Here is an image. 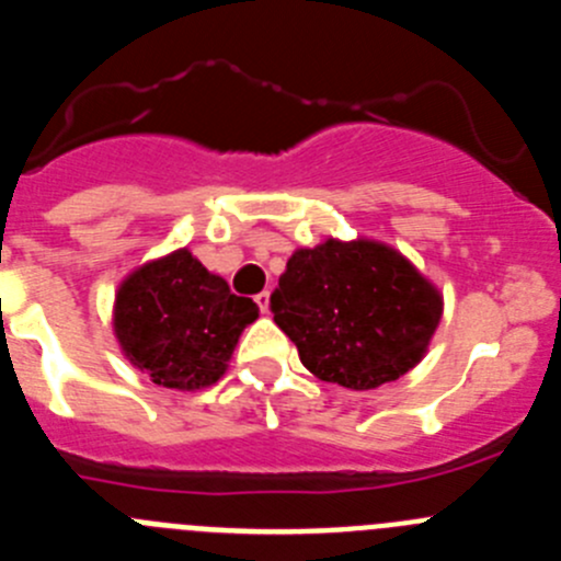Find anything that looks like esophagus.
Instances as JSON below:
<instances>
[{
  "label": "esophagus",
  "mask_w": 561,
  "mask_h": 561,
  "mask_svg": "<svg viewBox=\"0 0 561 561\" xmlns=\"http://www.w3.org/2000/svg\"><path fill=\"white\" fill-rule=\"evenodd\" d=\"M255 304H257V309H261V311H264V314H270V304H272V295H270V291H261V295H257L255 297Z\"/></svg>",
  "instance_id": "1"
}]
</instances>
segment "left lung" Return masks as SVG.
Wrapping results in <instances>:
<instances>
[{"mask_svg":"<svg viewBox=\"0 0 561 561\" xmlns=\"http://www.w3.org/2000/svg\"><path fill=\"white\" fill-rule=\"evenodd\" d=\"M270 306L306 368L351 390L415 368L444 311L440 291L408 257L368 238L297 250Z\"/></svg>","mask_w":561,"mask_h":561,"instance_id":"8db88e82","label":"left lung"}]
</instances>
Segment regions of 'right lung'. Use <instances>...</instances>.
Instances as JSON below:
<instances>
[{"label": "right lung", "instance_id": "right-lung-1", "mask_svg": "<svg viewBox=\"0 0 561 561\" xmlns=\"http://www.w3.org/2000/svg\"><path fill=\"white\" fill-rule=\"evenodd\" d=\"M257 306L232 295L187 250L137 266L114 295V336L134 368L171 390L210 388L225 376Z\"/></svg>", "mask_w": 561, "mask_h": 561}]
</instances>
